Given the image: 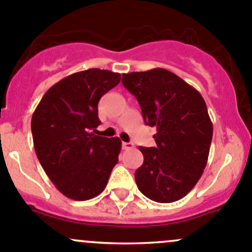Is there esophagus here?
Instances as JSON below:
<instances>
[{
  "label": "esophagus",
  "mask_w": 252,
  "mask_h": 252,
  "mask_svg": "<svg viewBox=\"0 0 252 252\" xmlns=\"http://www.w3.org/2000/svg\"><path fill=\"white\" fill-rule=\"evenodd\" d=\"M122 149H123V150H133L134 149V144H131V142H123V144H122Z\"/></svg>",
  "instance_id": "34e87169"
}]
</instances>
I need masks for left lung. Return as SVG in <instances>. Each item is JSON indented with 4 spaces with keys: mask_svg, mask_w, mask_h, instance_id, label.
Returning <instances> with one entry per match:
<instances>
[{
    "mask_svg": "<svg viewBox=\"0 0 252 252\" xmlns=\"http://www.w3.org/2000/svg\"><path fill=\"white\" fill-rule=\"evenodd\" d=\"M122 83L141 107L145 124L155 126L156 146L139 147L144 163L135 171L139 190L168 204L183 199L201 178L213 126L201 94L163 68L123 74Z\"/></svg>",
    "mask_w": 252,
    "mask_h": 252,
    "instance_id": "obj_1",
    "label": "left lung"
}]
</instances>
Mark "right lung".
<instances>
[{
    "mask_svg": "<svg viewBox=\"0 0 252 252\" xmlns=\"http://www.w3.org/2000/svg\"><path fill=\"white\" fill-rule=\"evenodd\" d=\"M121 74L91 69L68 75L51 86L35 108L32 133L36 156L64 196L85 201L105 190L118 162L119 138L95 135L97 103L118 85Z\"/></svg>",
    "mask_w": 252,
    "mask_h": 252,
    "instance_id": "1",
    "label": "right lung"
}]
</instances>
